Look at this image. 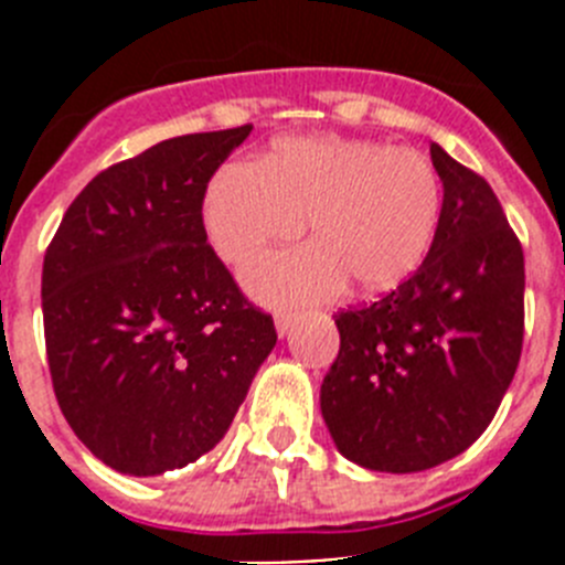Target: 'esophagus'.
Instances as JSON below:
<instances>
[{"label":"esophagus","mask_w":565,"mask_h":565,"mask_svg":"<svg viewBox=\"0 0 565 565\" xmlns=\"http://www.w3.org/2000/svg\"><path fill=\"white\" fill-rule=\"evenodd\" d=\"M274 326H277V333L279 337H288V333L294 331V326H297V313L291 311H279L277 319H274Z\"/></svg>","instance_id":"34e87169"}]
</instances>
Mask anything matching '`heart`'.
Instances as JSON below:
<instances>
[{"mask_svg": "<svg viewBox=\"0 0 565 565\" xmlns=\"http://www.w3.org/2000/svg\"><path fill=\"white\" fill-rule=\"evenodd\" d=\"M438 217L441 181L422 152L339 135L282 138L259 167L226 163L203 201L209 239L228 263L294 239L308 221L313 243L243 271L266 302L328 297L348 277L367 294L396 288L430 252Z\"/></svg>", "mask_w": 565, "mask_h": 565, "instance_id": "heart-1", "label": "heart"}]
</instances>
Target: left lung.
<instances>
[{
    "label": "left lung",
    "mask_w": 565,
    "mask_h": 565,
    "mask_svg": "<svg viewBox=\"0 0 565 565\" xmlns=\"http://www.w3.org/2000/svg\"><path fill=\"white\" fill-rule=\"evenodd\" d=\"M444 186L433 246L411 279L337 313L339 356L319 407L337 450L376 472L461 456L495 416L523 344V248L481 174L430 143Z\"/></svg>",
    "instance_id": "obj_1"
}]
</instances>
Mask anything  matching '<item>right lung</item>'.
<instances>
[{
  "label": "right lung",
  "instance_id": "1",
  "mask_svg": "<svg viewBox=\"0 0 565 565\" xmlns=\"http://www.w3.org/2000/svg\"><path fill=\"white\" fill-rule=\"evenodd\" d=\"M252 127L154 143L96 174L42 268L58 407L98 461L163 476L214 450L277 344L203 228L212 174Z\"/></svg>",
  "mask_w": 565,
  "mask_h": 565
}]
</instances>
